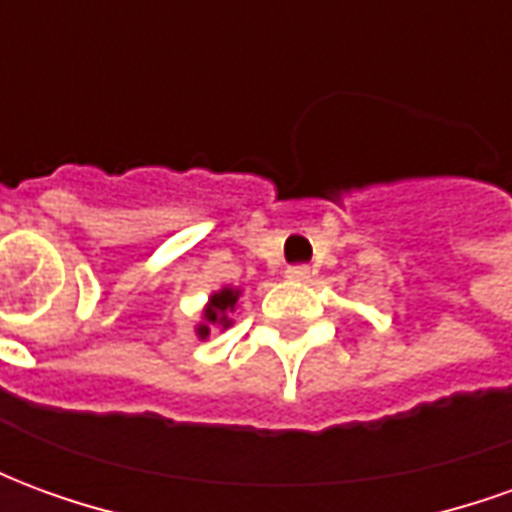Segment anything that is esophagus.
Masks as SVG:
<instances>
[{
	"label": "esophagus",
	"instance_id": "esophagus-1",
	"mask_svg": "<svg viewBox=\"0 0 512 512\" xmlns=\"http://www.w3.org/2000/svg\"><path fill=\"white\" fill-rule=\"evenodd\" d=\"M285 277L293 279V282H307V279L312 277L310 266H290L288 271H285Z\"/></svg>",
	"mask_w": 512,
	"mask_h": 512
}]
</instances>
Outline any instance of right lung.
Listing matches in <instances>:
<instances>
[{"mask_svg": "<svg viewBox=\"0 0 512 512\" xmlns=\"http://www.w3.org/2000/svg\"><path fill=\"white\" fill-rule=\"evenodd\" d=\"M241 288H233V285H224V288L213 290L208 296V304L202 307V321L194 326V334L200 340H208L211 329H230L233 326V312L238 310V299H241Z\"/></svg>", "mask_w": 512, "mask_h": 512, "instance_id": "1", "label": "right lung"}]
</instances>
